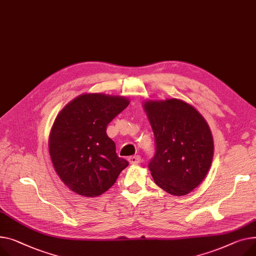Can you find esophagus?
I'll return each instance as SVG.
<instances>
[{"instance_id":"esophagus-1","label":"esophagus","mask_w":256,"mask_h":256,"mask_svg":"<svg viewBox=\"0 0 256 256\" xmlns=\"http://www.w3.org/2000/svg\"><path fill=\"white\" fill-rule=\"evenodd\" d=\"M128 162L130 164H138L142 162V158L140 156H134L128 158Z\"/></svg>"}]
</instances>
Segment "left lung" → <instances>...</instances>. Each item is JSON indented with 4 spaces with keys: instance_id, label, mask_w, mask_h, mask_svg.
<instances>
[{
    "instance_id": "left-lung-1",
    "label": "left lung",
    "mask_w": 256,
    "mask_h": 256,
    "mask_svg": "<svg viewBox=\"0 0 256 256\" xmlns=\"http://www.w3.org/2000/svg\"><path fill=\"white\" fill-rule=\"evenodd\" d=\"M156 154L148 168L168 194L185 196L206 177L214 144L208 124L194 107L178 98L145 102Z\"/></svg>"
}]
</instances>
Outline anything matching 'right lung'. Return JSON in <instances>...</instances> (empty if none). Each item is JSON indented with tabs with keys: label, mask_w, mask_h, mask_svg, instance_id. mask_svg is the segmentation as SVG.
I'll return each mask as SVG.
<instances>
[{
	"label": "right lung",
	"mask_w": 256,
	"mask_h": 256,
	"mask_svg": "<svg viewBox=\"0 0 256 256\" xmlns=\"http://www.w3.org/2000/svg\"><path fill=\"white\" fill-rule=\"evenodd\" d=\"M130 104L126 98L104 94H81L58 113L49 136L56 172L79 196L107 192L128 162L119 158L107 126Z\"/></svg>",
	"instance_id": "1"
}]
</instances>
